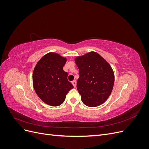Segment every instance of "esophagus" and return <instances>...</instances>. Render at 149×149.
I'll return each mask as SVG.
<instances>
[{"mask_svg":"<svg viewBox=\"0 0 149 149\" xmlns=\"http://www.w3.org/2000/svg\"><path fill=\"white\" fill-rule=\"evenodd\" d=\"M71 83L73 84V86H74V88H76V81L75 80H74V81H73L71 82Z\"/></svg>","mask_w":149,"mask_h":149,"instance_id":"1","label":"esophagus"}]
</instances>
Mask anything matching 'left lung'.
Returning <instances> with one entry per match:
<instances>
[{"mask_svg":"<svg viewBox=\"0 0 149 149\" xmlns=\"http://www.w3.org/2000/svg\"><path fill=\"white\" fill-rule=\"evenodd\" d=\"M79 78L77 89L86 106L96 107L109 97L114 83L111 66L98 53L91 52L75 58Z\"/></svg>","mask_w":149,"mask_h":149,"instance_id":"obj_1","label":"left lung"}]
</instances>
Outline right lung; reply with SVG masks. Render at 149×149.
<instances>
[{
	"label": "right lung",
	"instance_id": "1",
	"mask_svg": "<svg viewBox=\"0 0 149 149\" xmlns=\"http://www.w3.org/2000/svg\"><path fill=\"white\" fill-rule=\"evenodd\" d=\"M65 58L56 53L43 56L36 65L33 73V85L38 96L47 104L61 105L73 86L67 79L63 66Z\"/></svg>",
	"mask_w": 149,
	"mask_h": 149
}]
</instances>
